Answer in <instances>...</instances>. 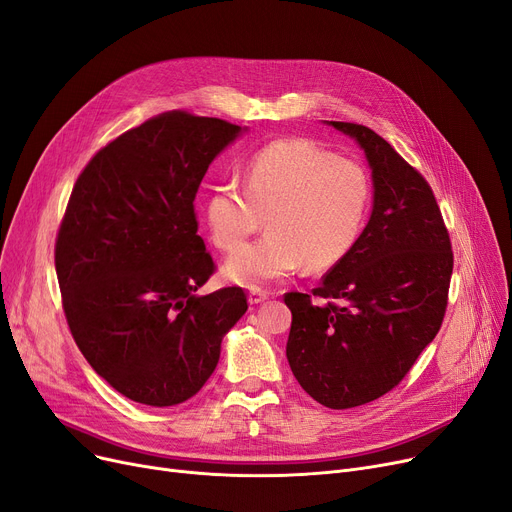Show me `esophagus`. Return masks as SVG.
<instances>
[{"label": "esophagus", "mask_w": 512, "mask_h": 512, "mask_svg": "<svg viewBox=\"0 0 512 512\" xmlns=\"http://www.w3.org/2000/svg\"><path fill=\"white\" fill-rule=\"evenodd\" d=\"M268 297H270V293H268V291H259V288H253V291L249 293L251 305H259V303H263Z\"/></svg>", "instance_id": "obj_1"}]
</instances>
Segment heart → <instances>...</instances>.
Instances as JSON below:
<instances>
[{"label": "heart", "instance_id": "b5f03b06", "mask_svg": "<svg viewBox=\"0 0 512 512\" xmlns=\"http://www.w3.org/2000/svg\"><path fill=\"white\" fill-rule=\"evenodd\" d=\"M372 198L368 171L353 159L307 138H284L259 148L242 167V188L215 186L205 219L215 247L232 253L266 217L269 234L238 251L226 276L261 288L301 270L341 263L358 242Z\"/></svg>", "mask_w": 512, "mask_h": 512}]
</instances>
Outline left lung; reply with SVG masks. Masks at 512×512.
Listing matches in <instances>:
<instances>
[{"label": "left lung", "instance_id": "left-lung-1", "mask_svg": "<svg viewBox=\"0 0 512 512\" xmlns=\"http://www.w3.org/2000/svg\"><path fill=\"white\" fill-rule=\"evenodd\" d=\"M358 140L372 167L374 207L351 253L293 314L286 358L326 408H355L402 383L439 332L454 268L452 242L425 177L366 125L330 121Z\"/></svg>", "mask_w": 512, "mask_h": 512}]
</instances>
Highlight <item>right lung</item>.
Segmentation results:
<instances>
[{
    "label": "right lung",
    "instance_id": "1",
    "mask_svg": "<svg viewBox=\"0 0 512 512\" xmlns=\"http://www.w3.org/2000/svg\"><path fill=\"white\" fill-rule=\"evenodd\" d=\"M238 131L188 110L144 121L83 167L60 221L66 324L90 366L138 404L175 406L201 391L249 309L240 286L194 295L215 274L194 198Z\"/></svg>",
    "mask_w": 512,
    "mask_h": 512
}]
</instances>
